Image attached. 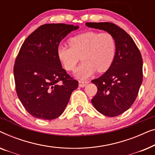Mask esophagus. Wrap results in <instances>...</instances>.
Segmentation results:
<instances>
[{
  "mask_svg": "<svg viewBox=\"0 0 155 155\" xmlns=\"http://www.w3.org/2000/svg\"><path fill=\"white\" fill-rule=\"evenodd\" d=\"M88 83V82H84V81H79V87H84L87 85V84Z\"/></svg>",
  "mask_w": 155,
  "mask_h": 155,
  "instance_id": "obj_1",
  "label": "esophagus"
}]
</instances>
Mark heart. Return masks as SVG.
<instances>
[{
    "instance_id": "1",
    "label": "heart",
    "mask_w": 155,
    "mask_h": 155,
    "mask_svg": "<svg viewBox=\"0 0 155 155\" xmlns=\"http://www.w3.org/2000/svg\"><path fill=\"white\" fill-rule=\"evenodd\" d=\"M69 46L60 45L57 56L68 71L75 69L80 59L82 63L75 72V76L85 80L95 71L104 73L109 69L116 54V41L109 32L87 31L70 38Z\"/></svg>"
}]
</instances>
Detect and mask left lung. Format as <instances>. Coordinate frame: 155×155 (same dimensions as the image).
<instances>
[{"mask_svg":"<svg viewBox=\"0 0 155 155\" xmlns=\"http://www.w3.org/2000/svg\"><path fill=\"white\" fill-rule=\"evenodd\" d=\"M86 26L104 30L116 41L113 63L106 73L92 80L97 93L92 103L103 115L114 117L127 111L136 99L143 82V58L136 44L124 29L111 22H87Z\"/></svg>","mask_w":155,"mask_h":155,"instance_id":"1","label":"left lung"}]
</instances>
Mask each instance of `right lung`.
<instances>
[{"label": "right lung", "instance_id": "obj_1", "mask_svg": "<svg viewBox=\"0 0 155 155\" xmlns=\"http://www.w3.org/2000/svg\"><path fill=\"white\" fill-rule=\"evenodd\" d=\"M79 28L73 25L46 24L34 31L21 46L14 65L18 98L34 117L53 120L60 116L72 92L78 87L57 56L61 40Z\"/></svg>", "mask_w": 155, "mask_h": 155}]
</instances>
